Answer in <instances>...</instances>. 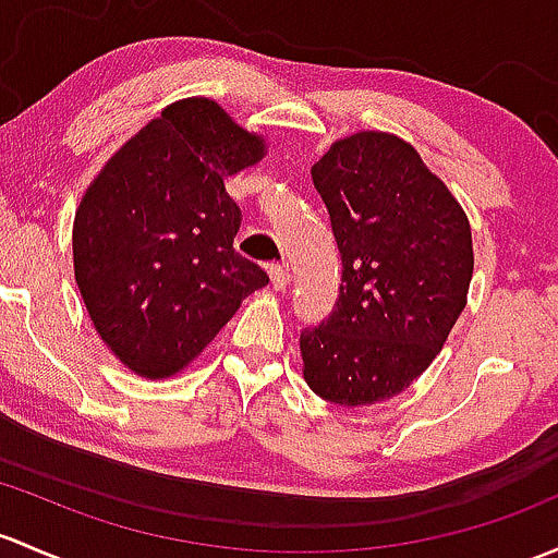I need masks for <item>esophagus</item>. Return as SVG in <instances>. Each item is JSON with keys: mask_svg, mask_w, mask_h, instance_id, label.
Instances as JSON below:
<instances>
[{"mask_svg": "<svg viewBox=\"0 0 558 558\" xmlns=\"http://www.w3.org/2000/svg\"><path fill=\"white\" fill-rule=\"evenodd\" d=\"M289 280H291L289 269L280 267V264H272V267H269V283H272L275 291L289 289Z\"/></svg>", "mask_w": 558, "mask_h": 558, "instance_id": "obj_1", "label": "esophagus"}]
</instances>
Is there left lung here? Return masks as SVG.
<instances>
[{
	"label": "left lung",
	"instance_id": "left-lung-1",
	"mask_svg": "<svg viewBox=\"0 0 558 558\" xmlns=\"http://www.w3.org/2000/svg\"><path fill=\"white\" fill-rule=\"evenodd\" d=\"M342 256L331 315L299 337L304 379L339 407L398 396L430 366L465 310V210L412 144L363 131L313 166Z\"/></svg>",
	"mask_w": 558,
	"mask_h": 558
}]
</instances>
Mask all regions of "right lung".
I'll list each match as a JSON object with an SVG mask.
<instances>
[{
    "label": "right lung",
    "instance_id": "1",
    "mask_svg": "<svg viewBox=\"0 0 558 558\" xmlns=\"http://www.w3.org/2000/svg\"><path fill=\"white\" fill-rule=\"evenodd\" d=\"M264 155L208 98L162 111L104 166L74 216V278L93 326L141 377L184 368L269 283L234 254L225 179Z\"/></svg>",
    "mask_w": 558,
    "mask_h": 558
}]
</instances>
